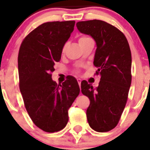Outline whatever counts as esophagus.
<instances>
[{
    "label": "esophagus",
    "instance_id": "1",
    "mask_svg": "<svg viewBox=\"0 0 150 150\" xmlns=\"http://www.w3.org/2000/svg\"><path fill=\"white\" fill-rule=\"evenodd\" d=\"M77 82H78V83H79V87H80V86H81V79L78 78V79H77Z\"/></svg>",
    "mask_w": 150,
    "mask_h": 150
}]
</instances>
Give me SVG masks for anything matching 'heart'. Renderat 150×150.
Masks as SVG:
<instances>
[{
    "mask_svg": "<svg viewBox=\"0 0 150 150\" xmlns=\"http://www.w3.org/2000/svg\"><path fill=\"white\" fill-rule=\"evenodd\" d=\"M91 39V38H88V37H86V36H83V37H81V38H79V44H81L82 43H83V42H86V41H87V40H90ZM65 50H66V45L64 46L63 47V52H64L65 51Z\"/></svg>",
    "mask_w": 150,
    "mask_h": 150,
    "instance_id": "1",
    "label": "heart"
}]
</instances>
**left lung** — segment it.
I'll return each mask as SVG.
<instances>
[{
    "instance_id": "obj_1",
    "label": "left lung",
    "mask_w": 150,
    "mask_h": 150,
    "mask_svg": "<svg viewBox=\"0 0 150 150\" xmlns=\"http://www.w3.org/2000/svg\"><path fill=\"white\" fill-rule=\"evenodd\" d=\"M81 33L95 40L97 49L94 65L100 75L94 88L86 80L81 91L90 100L86 116L90 127L98 132L113 129L120 121L132 83V53L125 36L118 28L101 20L78 22Z\"/></svg>"
}]
</instances>
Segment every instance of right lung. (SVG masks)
Returning <instances> with one entry per match:
<instances>
[{
  "instance_id": "right-lung-1",
  "label": "right lung",
  "mask_w": 150,
  "mask_h": 150,
  "mask_svg": "<svg viewBox=\"0 0 150 150\" xmlns=\"http://www.w3.org/2000/svg\"><path fill=\"white\" fill-rule=\"evenodd\" d=\"M74 25L75 21L42 24L26 36L18 52L19 89L26 110L35 125L49 133L66 126L68 109L80 91L72 76L58 85L51 74Z\"/></svg>"
}]
</instances>
